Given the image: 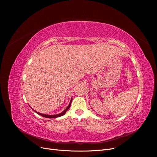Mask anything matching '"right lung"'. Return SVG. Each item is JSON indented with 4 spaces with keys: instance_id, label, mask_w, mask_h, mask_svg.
<instances>
[{
    "instance_id": "obj_1",
    "label": "right lung",
    "mask_w": 157,
    "mask_h": 157,
    "mask_svg": "<svg viewBox=\"0 0 157 157\" xmlns=\"http://www.w3.org/2000/svg\"><path fill=\"white\" fill-rule=\"evenodd\" d=\"M72 100H73V99L71 98V101H70V103L69 104V105L67 106V107L66 108L65 110L63 111V112H61V113H59V114H57V115H44V114H42V113H39V112H37V111H35V113H36L37 114H39V115H41V116H42L43 117H46V118H57V117H61V116H63V115H65V113H66V111H67L68 109H69V107H71V102H72Z\"/></svg>"
}]
</instances>
